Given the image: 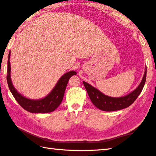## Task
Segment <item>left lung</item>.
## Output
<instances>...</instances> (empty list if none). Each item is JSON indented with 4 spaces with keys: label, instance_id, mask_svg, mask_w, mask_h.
<instances>
[{
    "label": "left lung",
    "instance_id": "obj_1",
    "mask_svg": "<svg viewBox=\"0 0 156 156\" xmlns=\"http://www.w3.org/2000/svg\"><path fill=\"white\" fill-rule=\"evenodd\" d=\"M147 68L144 71L143 80L137 88L131 92L129 94L121 97H111L105 95L101 92L99 90L94 88L89 83L83 81L86 91L92 103L99 110L106 112H112L120 110L122 109L129 107L137 99L139 94L143 90V88L146 81Z\"/></svg>",
    "mask_w": 156,
    "mask_h": 156
}]
</instances>
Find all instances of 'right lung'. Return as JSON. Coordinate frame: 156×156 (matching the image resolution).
<instances>
[{
    "mask_svg": "<svg viewBox=\"0 0 156 156\" xmlns=\"http://www.w3.org/2000/svg\"><path fill=\"white\" fill-rule=\"evenodd\" d=\"M10 52L9 53L7 61V81L11 92L13 94V97L17 101L22 108L24 110L32 113H48L54 111L62 103L63 97L64 95V92L66 88L67 83L71 76L76 74L75 71H70L65 73L55 86L50 93L46 97L39 100H31L23 97L13 87L12 80H11L10 73Z\"/></svg>",
    "mask_w": 156,
    "mask_h": 156,
    "instance_id": "add662e5",
    "label": "right lung"
}]
</instances>
